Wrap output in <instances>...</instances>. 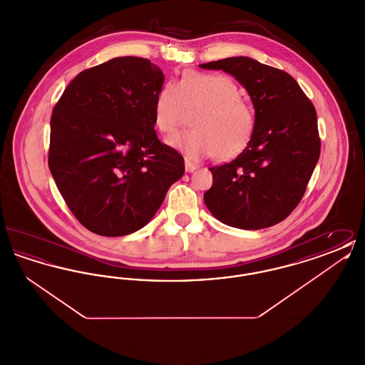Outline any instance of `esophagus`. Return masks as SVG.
Listing matches in <instances>:
<instances>
[{
    "mask_svg": "<svg viewBox=\"0 0 365 365\" xmlns=\"http://www.w3.org/2000/svg\"><path fill=\"white\" fill-rule=\"evenodd\" d=\"M185 170H186V173H192L197 170V165L190 163L189 160H185Z\"/></svg>",
    "mask_w": 365,
    "mask_h": 365,
    "instance_id": "34e87169",
    "label": "esophagus"
}]
</instances>
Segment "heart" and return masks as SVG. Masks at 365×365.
<instances>
[{
	"mask_svg": "<svg viewBox=\"0 0 365 365\" xmlns=\"http://www.w3.org/2000/svg\"><path fill=\"white\" fill-rule=\"evenodd\" d=\"M185 108L198 109L191 119L194 128L175 133L167 145L187 160H230L241 155L253 138V106L241 97V88L228 75L189 71L176 85L161 87L155 103L157 130L164 134L174 131Z\"/></svg>",
	"mask_w": 365,
	"mask_h": 365,
	"instance_id": "heart-1",
	"label": "heart"
}]
</instances>
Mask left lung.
Listing matches in <instances>:
<instances>
[{
  "mask_svg": "<svg viewBox=\"0 0 365 365\" xmlns=\"http://www.w3.org/2000/svg\"><path fill=\"white\" fill-rule=\"evenodd\" d=\"M200 68L232 75L246 88L256 118L242 153L209 168L213 183L204 194L205 205L227 226H275L298 205L319 161L314 106L287 72L250 57H228Z\"/></svg>",
  "mask_w": 365,
  "mask_h": 365,
  "instance_id": "obj_1",
  "label": "left lung"
}]
</instances>
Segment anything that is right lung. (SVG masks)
<instances>
[{
  "instance_id": "add662e5",
  "label": "right lung",
  "mask_w": 365,
  "mask_h": 365,
  "mask_svg": "<svg viewBox=\"0 0 365 365\" xmlns=\"http://www.w3.org/2000/svg\"><path fill=\"white\" fill-rule=\"evenodd\" d=\"M164 81L148 58L116 57L78 73L53 109L49 168L94 234L122 237L146 226L185 174L183 157L155 131Z\"/></svg>"
}]
</instances>
